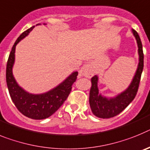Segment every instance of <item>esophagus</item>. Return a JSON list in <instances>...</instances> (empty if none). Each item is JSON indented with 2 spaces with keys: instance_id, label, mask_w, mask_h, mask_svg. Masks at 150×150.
Masks as SVG:
<instances>
[{
  "instance_id": "1",
  "label": "esophagus",
  "mask_w": 150,
  "mask_h": 150,
  "mask_svg": "<svg viewBox=\"0 0 150 150\" xmlns=\"http://www.w3.org/2000/svg\"><path fill=\"white\" fill-rule=\"evenodd\" d=\"M95 73V69L92 62H89L84 65L79 71V75L85 76L87 78H91Z\"/></svg>"
}]
</instances>
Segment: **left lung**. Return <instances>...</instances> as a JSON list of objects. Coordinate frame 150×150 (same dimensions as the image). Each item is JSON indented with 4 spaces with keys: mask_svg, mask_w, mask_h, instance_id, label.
Masks as SVG:
<instances>
[{
    "mask_svg": "<svg viewBox=\"0 0 150 150\" xmlns=\"http://www.w3.org/2000/svg\"><path fill=\"white\" fill-rule=\"evenodd\" d=\"M131 32L134 36L137 44L139 62L129 86L115 97H108L99 92L98 75H94L91 79V87L89 93V104L93 114L98 118H109L117 115L132 102L137 94L144 69V53L142 43L138 33L134 29H131Z\"/></svg>",
    "mask_w": 150,
    "mask_h": 150,
    "instance_id": "1",
    "label": "left lung"
}]
</instances>
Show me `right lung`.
<instances>
[{
    "label": "right lung",
    "instance_id": "1",
    "mask_svg": "<svg viewBox=\"0 0 150 150\" xmlns=\"http://www.w3.org/2000/svg\"><path fill=\"white\" fill-rule=\"evenodd\" d=\"M38 25L41 24L36 25ZM34 28L35 26L31 27L23 32L13 46L6 64V80L10 97L18 110L28 118L40 120L50 117L62 106L69 94L71 85L76 80L78 71L71 72L60 84L42 93H28L20 87L13 74L16 47L21 40L28 35Z\"/></svg>",
    "mask_w": 150,
    "mask_h": 150
}]
</instances>
